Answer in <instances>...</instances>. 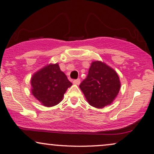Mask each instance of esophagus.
<instances>
[{
  "label": "esophagus",
  "mask_w": 154,
  "mask_h": 154,
  "mask_svg": "<svg viewBox=\"0 0 154 154\" xmlns=\"http://www.w3.org/2000/svg\"><path fill=\"white\" fill-rule=\"evenodd\" d=\"M73 83H74V84L79 85V84H80V83H81V80H80V79H75V80H74V81H73Z\"/></svg>",
  "instance_id": "1"
}]
</instances>
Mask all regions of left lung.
I'll return each mask as SVG.
<instances>
[{"mask_svg": "<svg viewBox=\"0 0 154 154\" xmlns=\"http://www.w3.org/2000/svg\"><path fill=\"white\" fill-rule=\"evenodd\" d=\"M79 87L91 106L101 109L113 101L120 90L121 83L114 70L104 63L94 61Z\"/></svg>", "mask_w": 154, "mask_h": 154, "instance_id": "obj_1", "label": "left lung"}]
</instances>
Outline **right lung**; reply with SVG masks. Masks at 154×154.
Returning a JSON list of instances; mask_svg holds the SVG:
<instances>
[{
	"label": "right lung",
	"instance_id": "obj_1",
	"mask_svg": "<svg viewBox=\"0 0 154 154\" xmlns=\"http://www.w3.org/2000/svg\"><path fill=\"white\" fill-rule=\"evenodd\" d=\"M71 85L58 63L46 66L31 78L32 94L47 107L59 103Z\"/></svg>",
	"mask_w": 154,
	"mask_h": 154
}]
</instances>
